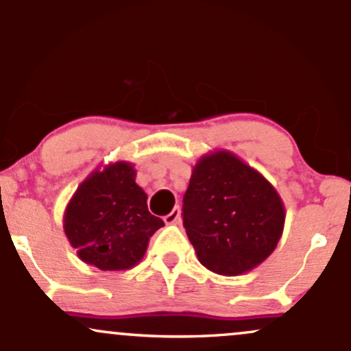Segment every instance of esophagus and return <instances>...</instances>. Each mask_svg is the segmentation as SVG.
<instances>
[{"label":"esophagus","mask_w":351,"mask_h":351,"mask_svg":"<svg viewBox=\"0 0 351 351\" xmlns=\"http://www.w3.org/2000/svg\"><path fill=\"white\" fill-rule=\"evenodd\" d=\"M163 219H165V223H167V224H178L180 219H181V209H180V206H176L170 213V215L165 216Z\"/></svg>","instance_id":"34e87169"}]
</instances>
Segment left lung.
<instances>
[{"mask_svg":"<svg viewBox=\"0 0 351 351\" xmlns=\"http://www.w3.org/2000/svg\"><path fill=\"white\" fill-rule=\"evenodd\" d=\"M285 206L274 184L236 153H204L183 198V226L198 261L219 276H243L279 244Z\"/></svg>","mask_w":351,"mask_h":351,"instance_id":"obj_1","label":"left lung"}]
</instances>
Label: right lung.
<instances>
[{"label": "right lung", "mask_w": 351, "mask_h": 351, "mask_svg": "<svg viewBox=\"0 0 351 351\" xmlns=\"http://www.w3.org/2000/svg\"><path fill=\"white\" fill-rule=\"evenodd\" d=\"M127 160L94 168L64 211V234L77 257L100 271H128L143 259L150 237L165 226L148 211L147 193Z\"/></svg>", "instance_id": "right-lung-1"}]
</instances>
